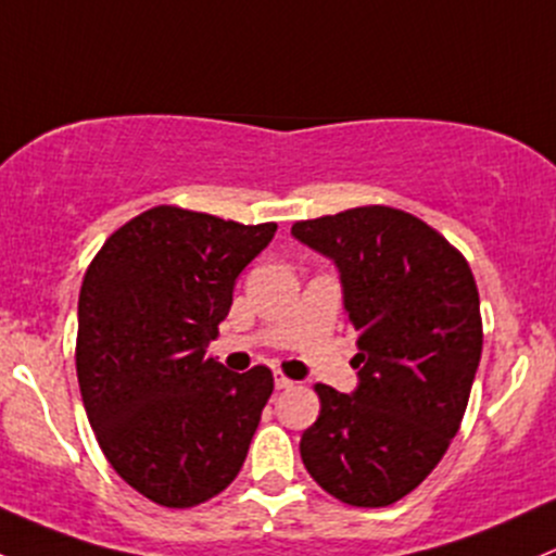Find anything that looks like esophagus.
I'll return each mask as SVG.
<instances>
[{
  "mask_svg": "<svg viewBox=\"0 0 556 556\" xmlns=\"http://www.w3.org/2000/svg\"><path fill=\"white\" fill-rule=\"evenodd\" d=\"M292 386H295V382H292L290 377H285L282 371H274V388L285 390V388H292Z\"/></svg>",
  "mask_w": 556,
  "mask_h": 556,
  "instance_id": "obj_1",
  "label": "esophagus"
}]
</instances>
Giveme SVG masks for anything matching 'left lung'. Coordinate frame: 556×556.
<instances>
[{
	"instance_id": "1",
	"label": "left lung",
	"mask_w": 556,
	"mask_h": 556,
	"mask_svg": "<svg viewBox=\"0 0 556 556\" xmlns=\"http://www.w3.org/2000/svg\"><path fill=\"white\" fill-rule=\"evenodd\" d=\"M292 237L338 268L358 334V386H316L303 465L340 502L388 506L435 469L465 417L483 351L475 277L446 237L388 205L298 222Z\"/></svg>"
}]
</instances>
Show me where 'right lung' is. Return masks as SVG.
Wrapping results in <instances>:
<instances>
[{"label": "right lung", "mask_w": 556, "mask_h": 556, "mask_svg": "<svg viewBox=\"0 0 556 556\" xmlns=\"http://www.w3.org/2000/svg\"><path fill=\"white\" fill-rule=\"evenodd\" d=\"M274 231L157 205L110 235L84 277V408L110 465L150 502H208L245 462L274 377L237 375L205 353L237 277Z\"/></svg>", "instance_id": "right-lung-1"}]
</instances>
